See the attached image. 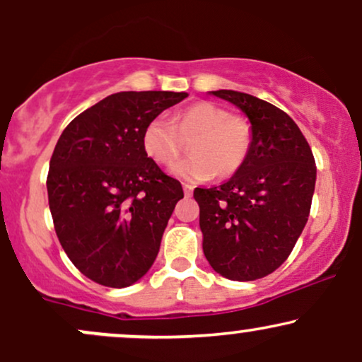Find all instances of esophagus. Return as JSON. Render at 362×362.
<instances>
[{
  "mask_svg": "<svg viewBox=\"0 0 362 362\" xmlns=\"http://www.w3.org/2000/svg\"><path fill=\"white\" fill-rule=\"evenodd\" d=\"M192 192H194V187L189 185V184H184V194H185V197H190V195H192Z\"/></svg>",
  "mask_w": 362,
  "mask_h": 362,
  "instance_id": "obj_1",
  "label": "esophagus"
}]
</instances>
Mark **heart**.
<instances>
[{
    "label": "heart",
    "instance_id": "obj_1",
    "mask_svg": "<svg viewBox=\"0 0 362 362\" xmlns=\"http://www.w3.org/2000/svg\"><path fill=\"white\" fill-rule=\"evenodd\" d=\"M190 141V153L172 173L189 182H204L216 175L235 173L252 148V126L247 119L214 102H199L173 115L151 119L143 132L146 155L161 167L178 160Z\"/></svg>",
    "mask_w": 362,
    "mask_h": 362
}]
</instances>
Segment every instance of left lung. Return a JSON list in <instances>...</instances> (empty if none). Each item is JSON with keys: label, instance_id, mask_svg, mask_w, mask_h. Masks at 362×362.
<instances>
[{"label": "left lung", "instance_id": "left-lung-1", "mask_svg": "<svg viewBox=\"0 0 362 362\" xmlns=\"http://www.w3.org/2000/svg\"><path fill=\"white\" fill-rule=\"evenodd\" d=\"M252 126L245 163L223 185L195 189L202 250L231 281L269 276L289 257L310 216L317 167L308 141L286 112L235 90L209 91Z\"/></svg>", "mask_w": 362, "mask_h": 362}]
</instances>
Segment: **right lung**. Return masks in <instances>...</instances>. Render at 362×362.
Returning a JSON list of instances; mask_svg holds the SVG:
<instances>
[{"mask_svg":"<svg viewBox=\"0 0 362 362\" xmlns=\"http://www.w3.org/2000/svg\"><path fill=\"white\" fill-rule=\"evenodd\" d=\"M185 91H119L81 112L62 131L47 175L56 235L74 267L109 288L149 271L180 182L143 148L144 127Z\"/></svg>","mask_w":362,"mask_h":362,"instance_id":"obj_1","label":"right lung"}]
</instances>
